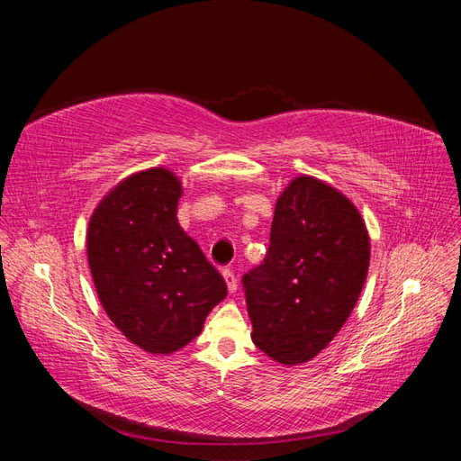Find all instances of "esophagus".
<instances>
[{
	"label": "esophagus",
	"instance_id": "34e87169",
	"mask_svg": "<svg viewBox=\"0 0 461 461\" xmlns=\"http://www.w3.org/2000/svg\"><path fill=\"white\" fill-rule=\"evenodd\" d=\"M222 276H225L229 292H236V288H239V283H236V275L232 273V269H222Z\"/></svg>",
	"mask_w": 461,
	"mask_h": 461
}]
</instances>
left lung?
Returning <instances> with one entry per match:
<instances>
[{
    "label": "left lung",
    "mask_w": 461,
    "mask_h": 461,
    "mask_svg": "<svg viewBox=\"0 0 461 461\" xmlns=\"http://www.w3.org/2000/svg\"><path fill=\"white\" fill-rule=\"evenodd\" d=\"M356 205L321 180H292L275 205L263 263L242 276L252 340L278 364L315 357L350 317L369 269Z\"/></svg>",
    "instance_id": "8db88e82"
}]
</instances>
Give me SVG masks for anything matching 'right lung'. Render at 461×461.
<instances>
[{"label": "right lung", "instance_id": "add662e5", "mask_svg": "<svg viewBox=\"0 0 461 461\" xmlns=\"http://www.w3.org/2000/svg\"><path fill=\"white\" fill-rule=\"evenodd\" d=\"M178 178L163 167L124 178L92 213L86 246L97 296L115 327L149 354H173L227 296L225 278L180 229Z\"/></svg>", "mask_w": 461, "mask_h": 461}]
</instances>
